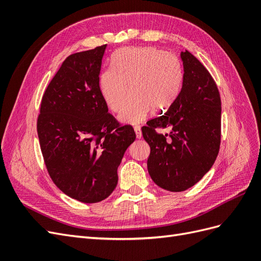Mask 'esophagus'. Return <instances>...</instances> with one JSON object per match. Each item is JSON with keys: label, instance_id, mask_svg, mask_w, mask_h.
<instances>
[{"label": "esophagus", "instance_id": "34e87169", "mask_svg": "<svg viewBox=\"0 0 261 261\" xmlns=\"http://www.w3.org/2000/svg\"><path fill=\"white\" fill-rule=\"evenodd\" d=\"M134 130H135V133H136V137L138 139H140L141 136H143V134H141V129H140L139 126H135V127H134Z\"/></svg>", "mask_w": 261, "mask_h": 261}]
</instances>
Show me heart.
<instances>
[{"mask_svg": "<svg viewBox=\"0 0 261 261\" xmlns=\"http://www.w3.org/2000/svg\"><path fill=\"white\" fill-rule=\"evenodd\" d=\"M112 65L101 72L99 89L116 113L124 109L130 92L134 94L121 114L125 123H139L151 110L167 111L178 97L183 68L174 55L154 46L124 48L115 53Z\"/></svg>", "mask_w": 261, "mask_h": 261, "instance_id": "heart-1", "label": "heart"}]
</instances>
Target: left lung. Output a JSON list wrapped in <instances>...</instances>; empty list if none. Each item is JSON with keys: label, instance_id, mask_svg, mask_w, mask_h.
<instances>
[{"label": "left lung", "instance_id": "1", "mask_svg": "<svg viewBox=\"0 0 261 261\" xmlns=\"http://www.w3.org/2000/svg\"><path fill=\"white\" fill-rule=\"evenodd\" d=\"M183 86L174 103L163 115L141 128L150 146L147 165L154 183L170 192L194 186L211 169L221 143V99L216 82L201 63L180 53ZM156 128H169L159 134Z\"/></svg>", "mask_w": 261, "mask_h": 261}]
</instances>
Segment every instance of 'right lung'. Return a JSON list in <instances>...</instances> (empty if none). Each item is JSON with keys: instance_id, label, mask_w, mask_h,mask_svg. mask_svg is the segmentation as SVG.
Masks as SVG:
<instances>
[{"instance_id": "right-lung-1", "label": "right lung", "mask_w": 261, "mask_h": 261, "mask_svg": "<svg viewBox=\"0 0 261 261\" xmlns=\"http://www.w3.org/2000/svg\"><path fill=\"white\" fill-rule=\"evenodd\" d=\"M107 44L69 55L41 100L37 132L46 170L65 195L102 201L117 185V168L136 139L130 125L108 113L99 89Z\"/></svg>"}]
</instances>
